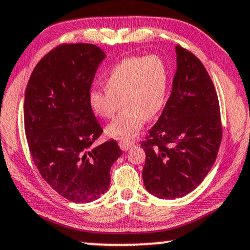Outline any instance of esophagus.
Instances as JSON below:
<instances>
[{
	"label": "esophagus",
	"instance_id": "1",
	"mask_svg": "<svg viewBox=\"0 0 250 250\" xmlns=\"http://www.w3.org/2000/svg\"><path fill=\"white\" fill-rule=\"evenodd\" d=\"M119 145H120V147H121L122 151H128L129 148H131L132 146H135V142L122 140V141L119 142Z\"/></svg>",
	"mask_w": 250,
	"mask_h": 250
}]
</instances>
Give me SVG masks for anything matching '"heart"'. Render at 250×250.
<instances>
[{
  "instance_id": "obj_1",
  "label": "heart",
  "mask_w": 250,
  "mask_h": 250,
  "mask_svg": "<svg viewBox=\"0 0 250 250\" xmlns=\"http://www.w3.org/2000/svg\"><path fill=\"white\" fill-rule=\"evenodd\" d=\"M104 83L105 88L90 91L88 105L99 118L110 119L122 102V112L107 125L106 132L110 137L128 140L165 105L168 69L159 56H131L116 63Z\"/></svg>"
}]
</instances>
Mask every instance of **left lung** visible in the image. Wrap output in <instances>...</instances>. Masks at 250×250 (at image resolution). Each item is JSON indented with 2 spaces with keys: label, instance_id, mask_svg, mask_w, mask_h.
<instances>
[{
  "label": "left lung",
  "instance_id": "obj_1",
  "mask_svg": "<svg viewBox=\"0 0 250 250\" xmlns=\"http://www.w3.org/2000/svg\"><path fill=\"white\" fill-rule=\"evenodd\" d=\"M175 53L172 92L142 142L145 189L162 200L194 190L210 172L222 142L219 103L207 69L181 46Z\"/></svg>",
  "mask_w": 250,
  "mask_h": 250
}]
</instances>
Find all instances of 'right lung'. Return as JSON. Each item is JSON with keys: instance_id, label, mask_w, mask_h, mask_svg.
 <instances>
[{"instance_id": "obj_1", "label": "right lung", "mask_w": 250, "mask_h": 250, "mask_svg": "<svg viewBox=\"0 0 250 250\" xmlns=\"http://www.w3.org/2000/svg\"><path fill=\"white\" fill-rule=\"evenodd\" d=\"M106 54L90 43L62 45L38 63L24 100V125L33 162L45 181L75 203L108 190L110 167L122 154L115 141L94 146L103 129L88 93Z\"/></svg>"}]
</instances>
